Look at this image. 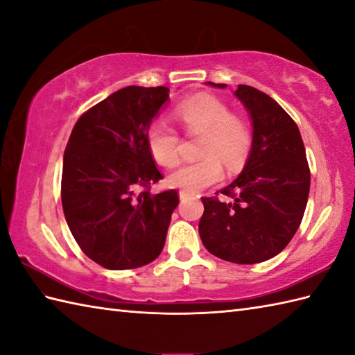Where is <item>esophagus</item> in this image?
<instances>
[{"label": "esophagus", "mask_w": 355, "mask_h": 355, "mask_svg": "<svg viewBox=\"0 0 355 355\" xmlns=\"http://www.w3.org/2000/svg\"><path fill=\"white\" fill-rule=\"evenodd\" d=\"M180 200L182 201H184V200H189V198H192L193 197V193H191V192H186V191H180Z\"/></svg>", "instance_id": "34e87169"}]
</instances>
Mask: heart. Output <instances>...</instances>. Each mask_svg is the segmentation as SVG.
Here are the masks:
<instances>
[{
    "label": "heart",
    "instance_id": "obj_1",
    "mask_svg": "<svg viewBox=\"0 0 355 355\" xmlns=\"http://www.w3.org/2000/svg\"><path fill=\"white\" fill-rule=\"evenodd\" d=\"M175 117L187 135H200L197 153L202 158L173 171L169 177L173 187L197 192L220 182L221 163L229 172L243 168L252 132L243 119L232 114L227 103L215 96H197L178 103ZM148 148L157 163L172 168L180 160L182 140L169 123L157 120L148 130Z\"/></svg>",
    "mask_w": 355,
    "mask_h": 355
}]
</instances>
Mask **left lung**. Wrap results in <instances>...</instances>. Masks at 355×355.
I'll use <instances>...</instances> for the list:
<instances>
[{"instance_id":"1","label":"left lung","mask_w":355,"mask_h":355,"mask_svg":"<svg viewBox=\"0 0 355 355\" xmlns=\"http://www.w3.org/2000/svg\"><path fill=\"white\" fill-rule=\"evenodd\" d=\"M235 96L252 119V150L238 178L220 191L224 198H201L198 232L216 258L258 263L281 253L299 229L311 177L299 128L281 105L248 85H238Z\"/></svg>"}]
</instances>
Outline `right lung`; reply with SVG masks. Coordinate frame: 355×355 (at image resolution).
I'll return each instance as SVG.
<instances>
[{
	"instance_id": "obj_1",
	"label": "right lung",
	"mask_w": 355,
	"mask_h": 355,
	"mask_svg": "<svg viewBox=\"0 0 355 355\" xmlns=\"http://www.w3.org/2000/svg\"><path fill=\"white\" fill-rule=\"evenodd\" d=\"M169 99L166 87H126L79 117L64 153L61 198L80 250L108 270H131L162 253L177 191L162 180L148 130Z\"/></svg>"
}]
</instances>
